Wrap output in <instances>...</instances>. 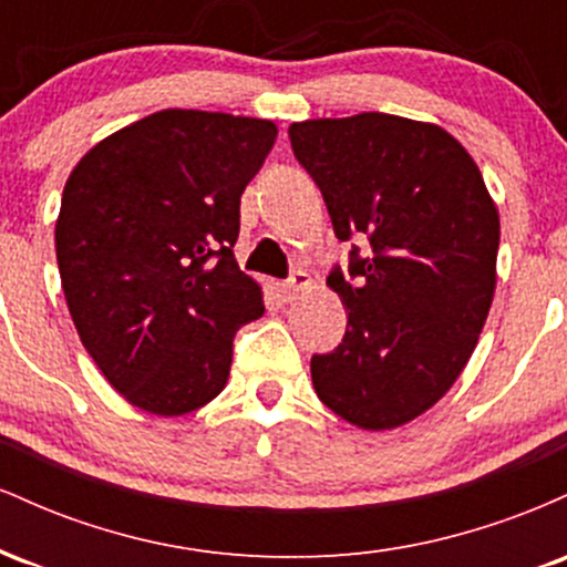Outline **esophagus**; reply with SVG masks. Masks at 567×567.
I'll use <instances>...</instances> for the list:
<instances>
[{
	"label": "esophagus",
	"instance_id": "34e87169",
	"mask_svg": "<svg viewBox=\"0 0 567 567\" xmlns=\"http://www.w3.org/2000/svg\"><path fill=\"white\" fill-rule=\"evenodd\" d=\"M311 285V277L306 271H292V275L282 282V296L285 301H296L301 292Z\"/></svg>",
	"mask_w": 567,
	"mask_h": 567
}]
</instances>
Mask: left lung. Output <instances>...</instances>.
I'll use <instances>...</instances> for the list:
<instances>
[{
    "instance_id": "8db88e82",
    "label": "left lung",
    "mask_w": 567,
    "mask_h": 567,
    "mask_svg": "<svg viewBox=\"0 0 567 567\" xmlns=\"http://www.w3.org/2000/svg\"><path fill=\"white\" fill-rule=\"evenodd\" d=\"M298 165L320 186L333 231L351 245L328 285L347 333L311 357L320 400L360 429L408 424L470 362L496 290L498 213L453 135L365 112L296 122Z\"/></svg>"
}]
</instances>
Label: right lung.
<instances>
[{
    "label": "right lung",
    "mask_w": 567,
    "mask_h": 567,
    "mask_svg": "<svg viewBox=\"0 0 567 567\" xmlns=\"http://www.w3.org/2000/svg\"><path fill=\"white\" fill-rule=\"evenodd\" d=\"M277 127L167 109L109 135L63 188L55 252L84 349L135 408L184 415L226 386L234 336L264 315L234 261L239 197Z\"/></svg>",
    "instance_id": "add662e5"
}]
</instances>
